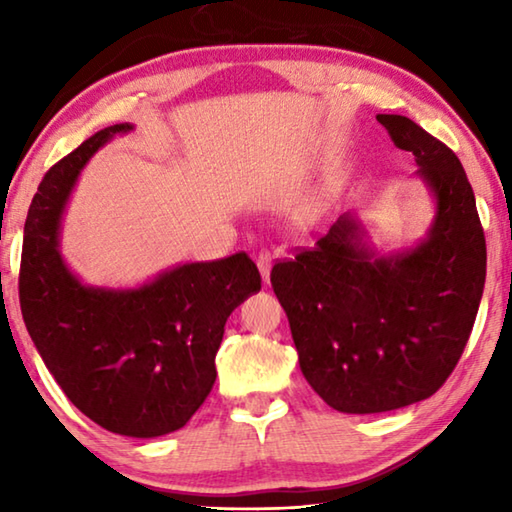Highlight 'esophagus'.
<instances>
[{"label":"esophagus","instance_id":"34e87169","mask_svg":"<svg viewBox=\"0 0 512 512\" xmlns=\"http://www.w3.org/2000/svg\"><path fill=\"white\" fill-rule=\"evenodd\" d=\"M257 268L259 273H262L264 284H268V275H271V268H273V255L268 253V250H262V253L257 255Z\"/></svg>","mask_w":512,"mask_h":512}]
</instances>
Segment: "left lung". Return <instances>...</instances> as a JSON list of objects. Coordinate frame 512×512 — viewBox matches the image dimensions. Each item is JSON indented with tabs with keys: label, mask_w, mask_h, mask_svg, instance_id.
<instances>
[{
	"label": "left lung",
	"mask_w": 512,
	"mask_h": 512,
	"mask_svg": "<svg viewBox=\"0 0 512 512\" xmlns=\"http://www.w3.org/2000/svg\"><path fill=\"white\" fill-rule=\"evenodd\" d=\"M377 121L415 155V176L433 196L427 237L379 255L348 212L271 271L302 375L332 409L361 415L427 400L445 384L485 284V237L463 164L409 117Z\"/></svg>",
	"instance_id": "left-lung-1"
}]
</instances>
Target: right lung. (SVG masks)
Listing matches in <instances>:
<instances>
[{
    "label": "right lung",
    "mask_w": 512,
    "mask_h": 512,
    "mask_svg": "<svg viewBox=\"0 0 512 512\" xmlns=\"http://www.w3.org/2000/svg\"><path fill=\"white\" fill-rule=\"evenodd\" d=\"M133 124L94 133L47 171L33 196L20 264L31 341L76 409L112 433L185 427L210 395L225 320L262 289L253 259L178 264L135 289L90 287L60 255V219L88 160Z\"/></svg>",
    "instance_id": "add662e5"
}]
</instances>
